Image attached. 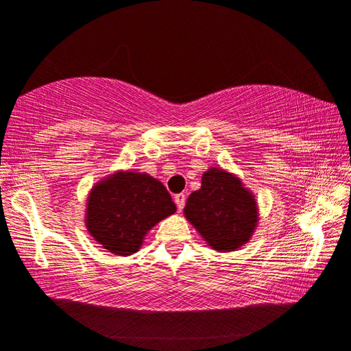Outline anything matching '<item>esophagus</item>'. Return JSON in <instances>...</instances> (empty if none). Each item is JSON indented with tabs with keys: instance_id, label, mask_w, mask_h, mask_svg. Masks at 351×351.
<instances>
[{
	"instance_id": "esophagus-1",
	"label": "esophagus",
	"mask_w": 351,
	"mask_h": 351,
	"mask_svg": "<svg viewBox=\"0 0 351 351\" xmlns=\"http://www.w3.org/2000/svg\"><path fill=\"white\" fill-rule=\"evenodd\" d=\"M185 201H186V196L183 193L176 194V196H174V202H176V206H177V208H179V210H182L183 207H185Z\"/></svg>"
}]
</instances>
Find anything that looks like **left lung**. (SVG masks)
<instances>
[{"label": "left lung", "mask_w": 351, "mask_h": 351, "mask_svg": "<svg viewBox=\"0 0 351 351\" xmlns=\"http://www.w3.org/2000/svg\"><path fill=\"white\" fill-rule=\"evenodd\" d=\"M183 213L218 252L237 251L247 243L258 221L254 194L221 168L204 172L201 188L186 199Z\"/></svg>", "instance_id": "8db88e82"}]
</instances>
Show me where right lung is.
Segmentation results:
<instances>
[{
    "mask_svg": "<svg viewBox=\"0 0 351 351\" xmlns=\"http://www.w3.org/2000/svg\"><path fill=\"white\" fill-rule=\"evenodd\" d=\"M176 213L163 183L145 172L119 171L100 180L86 204V228L104 250L130 256L147 232Z\"/></svg>",
    "mask_w": 351,
    "mask_h": 351,
    "instance_id": "add662e5",
    "label": "right lung"
}]
</instances>
